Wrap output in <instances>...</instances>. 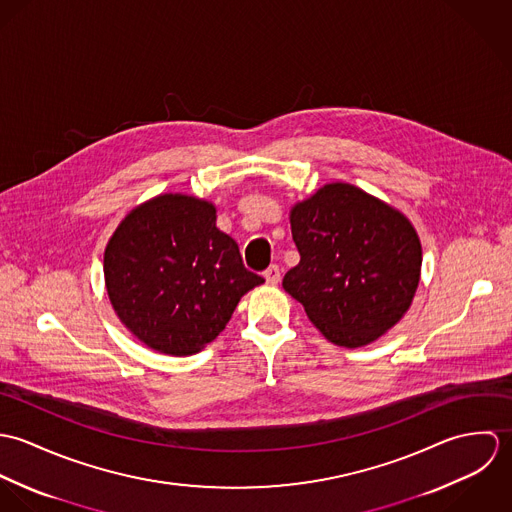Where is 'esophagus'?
Instances as JSON below:
<instances>
[{
  "instance_id": "34e87169",
  "label": "esophagus",
  "mask_w": 512,
  "mask_h": 512,
  "mask_svg": "<svg viewBox=\"0 0 512 512\" xmlns=\"http://www.w3.org/2000/svg\"><path fill=\"white\" fill-rule=\"evenodd\" d=\"M264 278H266V282H268V284L276 286V284L280 282V268H278L276 264H272V266L264 272Z\"/></svg>"
}]
</instances>
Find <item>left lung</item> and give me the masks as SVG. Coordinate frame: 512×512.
Listing matches in <instances>:
<instances>
[{"label": "left lung", "instance_id": "8db88e82", "mask_svg": "<svg viewBox=\"0 0 512 512\" xmlns=\"http://www.w3.org/2000/svg\"><path fill=\"white\" fill-rule=\"evenodd\" d=\"M299 264L284 276L311 323L335 345L376 341L410 309L422 244L400 211L349 183H329L290 213Z\"/></svg>", "mask_w": 512, "mask_h": 512}]
</instances>
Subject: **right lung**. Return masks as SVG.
Here are the masks:
<instances>
[{
    "mask_svg": "<svg viewBox=\"0 0 512 512\" xmlns=\"http://www.w3.org/2000/svg\"><path fill=\"white\" fill-rule=\"evenodd\" d=\"M120 321L149 349L187 357L217 339L240 297L264 284L217 228L213 203L165 193L130 211L104 252Z\"/></svg>",
    "mask_w": 512,
    "mask_h": 512,
    "instance_id": "right-lung-1",
    "label": "right lung"
}]
</instances>
